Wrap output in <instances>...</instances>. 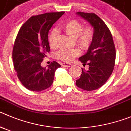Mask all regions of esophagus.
I'll use <instances>...</instances> for the list:
<instances>
[{
  "label": "esophagus",
  "instance_id": "esophagus-1",
  "mask_svg": "<svg viewBox=\"0 0 131 131\" xmlns=\"http://www.w3.org/2000/svg\"><path fill=\"white\" fill-rule=\"evenodd\" d=\"M61 66L64 67H70L72 66V64H70V63H62Z\"/></svg>",
  "mask_w": 131,
  "mask_h": 131
}]
</instances>
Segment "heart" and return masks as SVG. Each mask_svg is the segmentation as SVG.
I'll use <instances>...</instances> for the list:
<instances>
[{
  "label": "heart",
  "mask_w": 131,
  "mask_h": 131,
  "mask_svg": "<svg viewBox=\"0 0 131 131\" xmlns=\"http://www.w3.org/2000/svg\"><path fill=\"white\" fill-rule=\"evenodd\" d=\"M62 29L67 35L75 39L76 45L83 50H87L90 47L93 41L94 30L91 26L83 28V25L78 20H72L67 22L62 26ZM59 32L57 30L51 31L49 35L48 41L50 46L52 48H55L57 46V38ZM80 54L78 49L71 50H62L57 53V57L63 61H71Z\"/></svg>",
  "instance_id": "heart-1"
}]
</instances>
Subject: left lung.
I'll return each instance as SVG.
<instances>
[{"label": "left lung", "instance_id": "1", "mask_svg": "<svg viewBox=\"0 0 131 131\" xmlns=\"http://www.w3.org/2000/svg\"><path fill=\"white\" fill-rule=\"evenodd\" d=\"M86 20L94 30L93 41L85 55L79 58L83 65L82 74L76 80L77 86L83 90H96L106 83L114 70L116 59L115 46L109 29L97 15L93 13L77 12Z\"/></svg>", "mask_w": 131, "mask_h": 131}]
</instances>
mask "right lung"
<instances>
[{"instance_id": "add662e5", "label": "right lung", "mask_w": 131, "mask_h": 131, "mask_svg": "<svg viewBox=\"0 0 131 131\" xmlns=\"http://www.w3.org/2000/svg\"><path fill=\"white\" fill-rule=\"evenodd\" d=\"M64 12L31 17L21 26L13 48V66L24 87L40 92L52 85L56 70L61 65L53 61L48 68L41 64L50 52L48 32Z\"/></svg>"}]
</instances>
